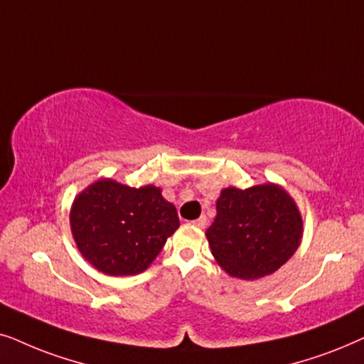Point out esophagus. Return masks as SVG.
<instances>
[{
	"label": "esophagus",
	"instance_id": "esophagus-1",
	"mask_svg": "<svg viewBox=\"0 0 364 364\" xmlns=\"http://www.w3.org/2000/svg\"><path fill=\"white\" fill-rule=\"evenodd\" d=\"M193 225L198 226V228H206V225H208V218H206V216H200V218H198V220L193 221Z\"/></svg>",
	"mask_w": 364,
	"mask_h": 364
}]
</instances>
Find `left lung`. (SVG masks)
Here are the masks:
<instances>
[{
	"label": "left lung",
	"instance_id": "8db88e82",
	"mask_svg": "<svg viewBox=\"0 0 364 364\" xmlns=\"http://www.w3.org/2000/svg\"><path fill=\"white\" fill-rule=\"evenodd\" d=\"M206 230L211 253L226 273L256 279L274 273L298 250L303 221L291 196L274 185L226 188Z\"/></svg>",
	"mask_w": 364,
	"mask_h": 364
}]
</instances>
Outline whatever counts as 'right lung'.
<instances>
[{
    "label": "right lung",
    "mask_w": 364,
    "mask_h": 364,
    "mask_svg": "<svg viewBox=\"0 0 364 364\" xmlns=\"http://www.w3.org/2000/svg\"><path fill=\"white\" fill-rule=\"evenodd\" d=\"M70 221L81 255L111 276L146 269L179 226L176 208L159 188L136 190L111 179L96 181L76 198Z\"/></svg>",
    "instance_id": "add662e5"
}]
</instances>
